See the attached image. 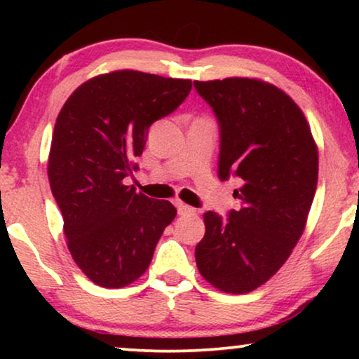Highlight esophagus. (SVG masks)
I'll return each mask as SVG.
<instances>
[{
    "instance_id": "esophagus-1",
    "label": "esophagus",
    "mask_w": 359,
    "mask_h": 359,
    "mask_svg": "<svg viewBox=\"0 0 359 359\" xmlns=\"http://www.w3.org/2000/svg\"><path fill=\"white\" fill-rule=\"evenodd\" d=\"M178 214L180 215H196L198 214V210L194 208H191L188 204H183V203H178Z\"/></svg>"
}]
</instances>
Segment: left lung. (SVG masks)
<instances>
[{
    "label": "left lung",
    "mask_w": 359,
    "mask_h": 359,
    "mask_svg": "<svg viewBox=\"0 0 359 359\" xmlns=\"http://www.w3.org/2000/svg\"><path fill=\"white\" fill-rule=\"evenodd\" d=\"M220 127L219 178L242 180L229 217L204 214L196 264L222 292H252L286 263L306 229L318 150L296 102L257 78L194 81Z\"/></svg>",
    "instance_id": "obj_1"
}]
</instances>
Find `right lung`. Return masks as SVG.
I'll list each match as a JSON object with an SVG mask.
<instances>
[{
    "instance_id": "right-lung-1",
    "label": "right lung",
    "mask_w": 359,
    "mask_h": 359,
    "mask_svg": "<svg viewBox=\"0 0 359 359\" xmlns=\"http://www.w3.org/2000/svg\"><path fill=\"white\" fill-rule=\"evenodd\" d=\"M193 83L135 70L97 75L78 86L58 112L48 181L73 259L101 287H124L147 271L173 222L170 201L126 186L149 127L189 95Z\"/></svg>"
}]
</instances>
